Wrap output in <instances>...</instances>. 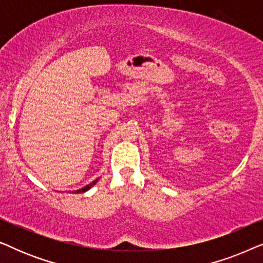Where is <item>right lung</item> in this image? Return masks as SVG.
I'll use <instances>...</instances> for the list:
<instances>
[{
  "label": "right lung",
  "instance_id": "obj_1",
  "mask_svg": "<svg viewBox=\"0 0 263 263\" xmlns=\"http://www.w3.org/2000/svg\"><path fill=\"white\" fill-rule=\"evenodd\" d=\"M98 179H99V178H97V179H95V181H93L92 183H89V184H87V185H86V186H84V188H81V189H79V190H75V193H77V194H79V193H85V192H87V190H89V189H91V188H92V186H93V185H95L97 182H98Z\"/></svg>",
  "mask_w": 263,
  "mask_h": 263
}]
</instances>
